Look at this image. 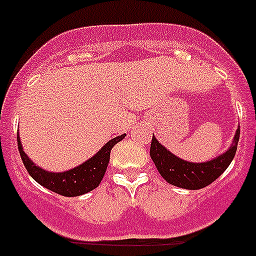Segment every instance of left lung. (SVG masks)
<instances>
[{"label":"left lung","instance_id":"8db88e82","mask_svg":"<svg viewBox=\"0 0 256 256\" xmlns=\"http://www.w3.org/2000/svg\"><path fill=\"white\" fill-rule=\"evenodd\" d=\"M239 134H240V130L238 128L232 148L226 153H224L222 156L208 161V162L194 164L181 160L164 148L162 145L154 138V136L152 138L149 153H150L153 162L156 165L157 170L160 172V174L162 176L165 181L172 185L178 186V188H184V189H202V188L214 182L228 169V166L234 158L235 152H236Z\"/></svg>","mask_w":256,"mask_h":256}]
</instances>
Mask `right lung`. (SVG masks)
I'll return each mask as SVG.
<instances>
[{"mask_svg":"<svg viewBox=\"0 0 256 256\" xmlns=\"http://www.w3.org/2000/svg\"><path fill=\"white\" fill-rule=\"evenodd\" d=\"M124 138H126V134L112 138L96 153L92 158H90L88 161L74 168L71 170L63 172V173H50V172L44 170L34 165L24 154L21 142H20V138H17V141L22 162H24L26 170L28 172V174L32 176L36 182L54 193L64 196V197H76V196L88 193L99 186L104 177V173L107 170L111 149L114 148V145L118 144V141H122Z\"/></svg>","mask_w":256,"mask_h":256,"instance_id":"1","label":"right lung"}]
</instances>
